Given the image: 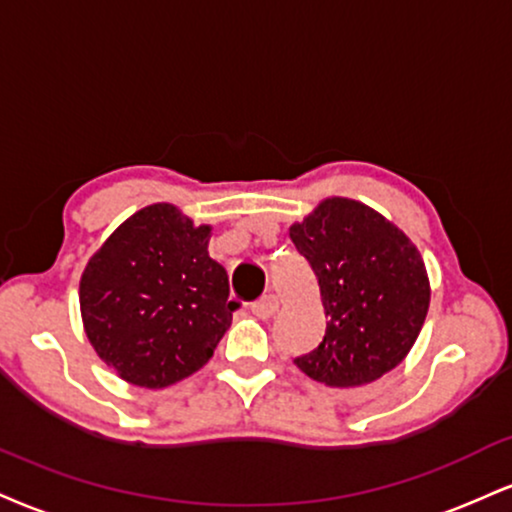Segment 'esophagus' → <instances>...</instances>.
I'll return each mask as SVG.
<instances>
[{"label":"esophagus","mask_w":512,"mask_h":512,"mask_svg":"<svg viewBox=\"0 0 512 512\" xmlns=\"http://www.w3.org/2000/svg\"><path fill=\"white\" fill-rule=\"evenodd\" d=\"M252 315L260 317V319H269L276 315V310H279V298L276 295H262L257 303H252Z\"/></svg>","instance_id":"1"}]
</instances>
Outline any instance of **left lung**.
I'll list each match as a JSON object with an SVG mask.
<instances>
[{"label":"left lung","mask_w":512,"mask_h":512,"mask_svg":"<svg viewBox=\"0 0 512 512\" xmlns=\"http://www.w3.org/2000/svg\"><path fill=\"white\" fill-rule=\"evenodd\" d=\"M310 262L326 331L295 367L336 389L372 384L415 346L429 310V276L417 245L377 209L326 197L288 229Z\"/></svg>","instance_id":"obj_1"}]
</instances>
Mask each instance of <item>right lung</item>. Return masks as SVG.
Wrapping results in <instances>:
<instances>
[{
	"label": "right lung",
	"instance_id": "obj_1",
	"mask_svg": "<svg viewBox=\"0 0 512 512\" xmlns=\"http://www.w3.org/2000/svg\"><path fill=\"white\" fill-rule=\"evenodd\" d=\"M212 226L155 202L128 217L80 276L90 346L123 381L166 389L205 367L231 326L229 274L209 257Z\"/></svg>",
	"mask_w": 512,
	"mask_h": 512
}]
</instances>
